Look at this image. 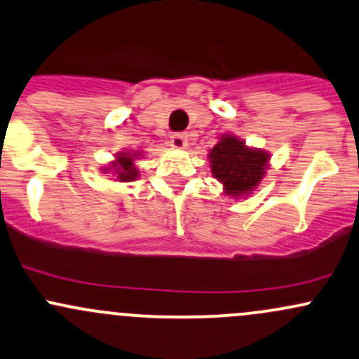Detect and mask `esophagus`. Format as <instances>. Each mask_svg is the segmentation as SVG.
<instances>
[{"label": "esophagus", "instance_id": "esophagus-1", "mask_svg": "<svg viewBox=\"0 0 359 359\" xmlns=\"http://www.w3.org/2000/svg\"><path fill=\"white\" fill-rule=\"evenodd\" d=\"M170 146H172L173 149L184 151L187 148V135L186 134H173L172 137H170Z\"/></svg>", "mask_w": 359, "mask_h": 359}]
</instances>
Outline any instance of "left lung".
Wrapping results in <instances>:
<instances>
[{"label": "left lung", "instance_id": "obj_1", "mask_svg": "<svg viewBox=\"0 0 359 359\" xmlns=\"http://www.w3.org/2000/svg\"><path fill=\"white\" fill-rule=\"evenodd\" d=\"M211 175L224 186L225 196L246 198L258 189L270 167V153L251 148L237 135L222 134L208 154Z\"/></svg>", "mask_w": 359, "mask_h": 359}]
</instances>
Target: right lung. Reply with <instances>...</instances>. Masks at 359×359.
<instances>
[{
  "label": "right lung",
  "instance_id": "1",
  "mask_svg": "<svg viewBox=\"0 0 359 359\" xmlns=\"http://www.w3.org/2000/svg\"><path fill=\"white\" fill-rule=\"evenodd\" d=\"M142 156L141 149H123L115 154V160H111L107 167L101 168L103 173H111L118 182H132L139 177V168L135 167V160Z\"/></svg>",
  "mask_w": 359,
  "mask_h": 359
}]
</instances>
